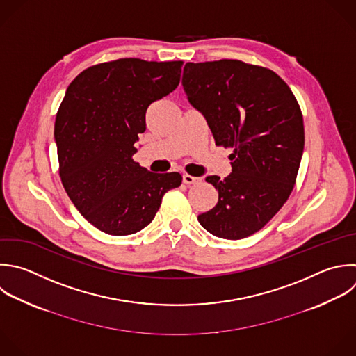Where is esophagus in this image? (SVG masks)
<instances>
[{"label":"esophagus","mask_w":356,"mask_h":356,"mask_svg":"<svg viewBox=\"0 0 356 356\" xmlns=\"http://www.w3.org/2000/svg\"><path fill=\"white\" fill-rule=\"evenodd\" d=\"M182 181H184V184H186V185H193V184L200 182V178H197V177H192V175H189V174H184Z\"/></svg>","instance_id":"34e87169"}]
</instances>
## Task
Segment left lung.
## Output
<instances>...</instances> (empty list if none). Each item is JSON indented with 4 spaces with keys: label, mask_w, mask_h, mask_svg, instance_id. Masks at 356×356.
<instances>
[{
    "label": "left lung",
    "mask_w": 356,
    "mask_h": 356,
    "mask_svg": "<svg viewBox=\"0 0 356 356\" xmlns=\"http://www.w3.org/2000/svg\"><path fill=\"white\" fill-rule=\"evenodd\" d=\"M182 86L216 145L234 149L232 172L206 178L218 202L197 220L218 238H246L277 214L293 189L305 145L299 104L275 72L238 60L188 63Z\"/></svg>",
    "instance_id": "8db88e82"
}]
</instances>
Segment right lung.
Listing matches in <instances>:
<instances>
[{
  "label": "right lung",
  "instance_id": "add662e5",
  "mask_svg": "<svg viewBox=\"0 0 356 356\" xmlns=\"http://www.w3.org/2000/svg\"><path fill=\"white\" fill-rule=\"evenodd\" d=\"M182 61L121 58L93 65L68 86L54 128L61 182L81 214L108 235L152 222L178 172L156 174L134 161L147 107L177 89Z\"/></svg>",
  "mask_w": 356,
  "mask_h": 356
}]
</instances>
